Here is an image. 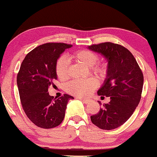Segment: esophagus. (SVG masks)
<instances>
[{
    "instance_id": "34e87169",
    "label": "esophagus",
    "mask_w": 157,
    "mask_h": 157,
    "mask_svg": "<svg viewBox=\"0 0 157 157\" xmlns=\"http://www.w3.org/2000/svg\"><path fill=\"white\" fill-rule=\"evenodd\" d=\"M78 99H80V100H82V102H83L84 103H85V104L89 103V102L91 101V99H85V98H82V97H78Z\"/></svg>"
}]
</instances>
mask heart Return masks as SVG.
Wrapping results in <instances>:
<instances>
[{
    "label": "heart",
    "mask_w": 157,
    "mask_h": 157,
    "mask_svg": "<svg viewBox=\"0 0 157 157\" xmlns=\"http://www.w3.org/2000/svg\"><path fill=\"white\" fill-rule=\"evenodd\" d=\"M69 59L89 67L90 72L98 78H104L107 74V65L105 63H97L98 55L90 50H79L69 55ZM56 74L58 78L64 81L68 78V64L63 58L59 59L56 64ZM97 86L95 79L90 78L85 80H75L67 85V91L79 97L89 95Z\"/></svg>",
    "instance_id": "b5f03b06"
}]
</instances>
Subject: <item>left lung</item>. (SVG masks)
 I'll use <instances>...</instances> for the list:
<instances>
[{"mask_svg":"<svg viewBox=\"0 0 157 157\" xmlns=\"http://www.w3.org/2000/svg\"><path fill=\"white\" fill-rule=\"evenodd\" d=\"M88 48L107 59V76L97 94L110 97V102L90 116V120L102 129H116L131 117L139 105L143 73L132 54L122 45L107 42L90 45Z\"/></svg>","mask_w":157,"mask_h":157,"instance_id":"8db88e82","label":"left lung"}]
</instances>
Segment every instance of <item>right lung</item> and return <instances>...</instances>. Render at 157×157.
<instances>
[{
    "label": "right lung",
    "mask_w": 157,
    "mask_h": 157,
    "mask_svg": "<svg viewBox=\"0 0 157 157\" xmlns=\"http://www.w3.org/2000/svg\"><path fill=\"white\" fill-rule=\"evenodd\" d=\"M72 45L48 43L40 45L25 56L17 75L21 103L32 123L40 128L51 129L61 124L67 105L73 97L63 94L58 99L48 94L50 85L58 79L57 60Z\"/></svg>",
    "instance_id": "right-lung-1"
}]
</instances>
